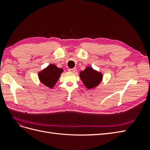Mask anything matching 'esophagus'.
<instances>
[{"label": "esophagus", "instance_id": "obj_1", "mask_svg": "<svg viewBox=\"0 0 150 150\" xmlns=\"http://www.w3.org/2000/svg\"><path fill=\"white\" fill-rule=\"evenodd\" d=\"M76 71V68H72V69H69V71L71 72H75Z\"/></svg>", "mask_w": 150, "mask_h": 150}]
</instances>
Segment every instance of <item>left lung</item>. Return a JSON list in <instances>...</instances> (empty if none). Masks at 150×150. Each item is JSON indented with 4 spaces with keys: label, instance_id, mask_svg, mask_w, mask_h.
Returning a JSON list of instances; mask_svg holds the SVG:
<instances>
[{
    "label": "left lung",
    "instance_id": "1",
    "mask_svg": "<svg viewBox=\"0 0 150 150\" xmlns=\"http://www.w3.org/2000/svg\"><path fill=\"white\" fill-rule=\"evenodd\" d=\"M80 78L84 84L88 89H91L96 87L102 80L103 75L100 72L94 70L92 67H88L81 71Z\"/></svg>",
    "mask_w": 150,
    "mask_h": 150
}]
</instances>
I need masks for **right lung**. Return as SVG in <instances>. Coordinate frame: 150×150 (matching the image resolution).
Listing matches in <instances>:
<instances>
[{
	"instance_id": "obj_1",
	"label": "right lung",
	"mask_w": 150,
	"mask_h": 150,
	"mask_svg": "<svg viewBox=\"0 0 150 150\" xmlns=\"http://www.w3.org/2000/svg\"><path fill=\"white\" fill-rule=\"evenodd\" d=\"M63 70L56 66L50 64L39 73V78L41 83L50 88H52L59 78Z\"/></svg>"
}]
</instances>
